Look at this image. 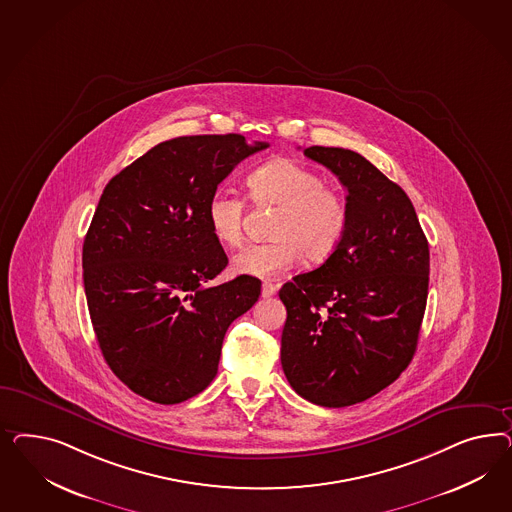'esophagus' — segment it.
I'll return each instance as SVG.
<instances>
[{"mask_svg":"<svg viewBox=\"0 0 512 512\" xmlns=\"http://www.w3.org/2000/svg\"><path fill=\"white\" fill-rule=\"evenodd\" d=\"M276 291H278V287H276L274 283L264 281L263 289H261V293H263L264 298H270V296L276 295Z\"/></svg>","mask_w":512,"mask_h":512,"instance_id":"esophagus-1","label":"esophagus"}]
</instances>
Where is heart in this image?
I'll use <instances>...</instances> for the list:
<instances>
[{"label":"heart","mask_w":512,"mask_h":512,"mask_svg":"<svg viewBox=\"0 0 512 512\" xmlns=\"http://www.w3.org/2000/svg\"><path fill=\"white\" fill-rule=\"evenodd\" d=\"M251 201L276 206L270 223L272 240L251 244L233 259L236 274L276 278L293 268L302 255L323 263L347 233L349 208L340 191L326 186L323 176L289 157H279L246 176ZM246 202L227 189H217L206 204V221L219 244L236 248L244 238Z\"/></svg>","instance_id":"heart-1"}]
</instances>
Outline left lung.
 <instances>
[{"label": "left lung", "instance_id": "8db88e82", "mask_svg": "<svg viewBox=\"0 0 512 512\" xmlns=\"http://www.w3.org/2000/svg\"><path fill=\"white\" fill-rule=\"evenodd\" d=\"M304 155L338 176L349 225L325 263L279 289L281 366L308 402L347 407L394 383L415 355L430 249L405 191L366 157L325 146Z\"/></svg>", "mask_w": 512, "mask_h": 512}]
</instances>
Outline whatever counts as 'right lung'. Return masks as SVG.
<instances>
[{"mask_svg": "<svg viewBox=\"0 0 512 512\" xmlns=\"http://www.w3.org/2000/svg\"><path fill=\"white\" fill-rule=\"evenodd\" d=\"M264 148L236 133L165 140L103 189L82 246L88 310L110 370L150 402H186L208 387L227 328L261 295L251 276L208 287L229 259L206 204Z\"/></svg>", "mask_w": 512, "mask_h": 512, "instance_id": "right-lung-1", "label": "right lung"}]
</instances>
